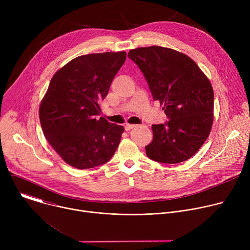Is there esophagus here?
<instances>
[{"label":"esophagus","mask_w":250,"mask_h":250,"mask_svg":"<svg viewBox=\"0 0 250 250\" xmlns=\"http://www.w3.org/2000/svg\"><path fill=\"white\" fill-rule=\"evenodd\" d=\"M135 126H136L135 125H128V124H127V125H125V129L126 131H129L130 129L134 128Z\"/></svg>","instance_id":"obj_1"}]
</instances>
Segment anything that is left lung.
Here are the masks:
<instances>
[{"mask_svg":"<svg viewBox=\"0 0 250 250\" xmlns=\"http://www.w3.org/2000/svg\"><path fill=\"white\" fill-rule=\"evenodd\" d=\"M128 58L144 73L154 101L169 118L153 125L146 155L175 164L191 158L208 138L213 122V91L208 78L185 53L162 46L129 50Z\"/></svg>","mask_w":250,"mask_h":250,"instance_id":"1","label":"left lung"}]
</instances>
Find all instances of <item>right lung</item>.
<instances>
[{
	"instance_id": "right-lung-1",
	"label": "right lung",
	"mask_w": 250,
	"mask_h": 250,
	"mask_svg": "<svg viewBox=\"0 0 250 250\" xmlns=\"http://www.w3.org/2000/svg\"><path fill=\"white\" fill-rule=\"evenodd\" d=\"M125 58V51L81 55L51 78L40 105L41 125L49 145L70 166L94 168L116 152L125 128L98 116L100 102Z\"/></svg>"
}]
</instances>
